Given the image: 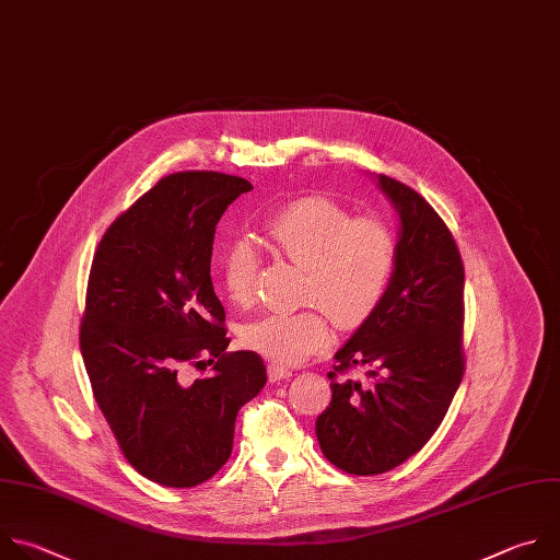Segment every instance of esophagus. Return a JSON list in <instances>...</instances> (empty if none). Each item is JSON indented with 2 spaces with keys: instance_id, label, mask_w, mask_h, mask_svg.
<instances>
[{
  "instance_id": "obj_1",
  "label": "esophagus",
  "mask_w": 560,
  "mask_h": 560,
  "mask_svg": "<svg viewBox=\"0 0 560 560\" xmlns=\"http://www.w3.org/2000/svg\"><path fill=\"white\" fill-rule=\"evenodd\" d=\"M267 373H269V382H280V380H287V377L293 375L291 369H287V366H282V364H276V362L269 364Z\"/></svg>"
}]
</instances>
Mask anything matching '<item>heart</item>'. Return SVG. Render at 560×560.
<instances>
[{"mask_svg": "<svg viewBox=\"0 0 560 560\" xmlns=\"http://www.w3.org/2000/svg\"><path fill=\"white\" fill-rule=\"evenodd\" d=\"M276 254L302 267L298 311H271L241 328L247 349L282 364H298L328 347L332 318L345 328L366 324L384 302L397 265V243L382 220L355 215L322 196L295 198L265 222ZM260 252L241 238L220 256V282L236 306L256 300Z\"/></svg>", "mask_w": 560, "mask_h": 560, "instance_id": "obj_1", "label": "heart"}]
</instances>
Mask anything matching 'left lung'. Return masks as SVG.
Masks as SVG:
<instances>
[{
	"label": "left lung",
	"instance_id": "left-lung-1",
	"mask_svg": "<svg viewBox=\"0 0 560 560\" xmlns=\"http://www.w3.org/2000/svg\"><path fill=\"white\" fill-rule=\"evenodd\" d=\"M399 211L397 265L375 315L335 353L332 397L315 421L324 457L384 475L419 453L466 373L464 260L441 215L412 187L380 176ZM364 368L366 381L348 373Z\"/></svg>",
	"mask_w": 560,
	"mask_h": 560
}]
</instances>
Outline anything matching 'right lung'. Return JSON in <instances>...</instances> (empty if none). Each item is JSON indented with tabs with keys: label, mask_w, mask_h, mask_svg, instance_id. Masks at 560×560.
Returning <instances> with one entry per match:
<instances>
[{
	"label": "right lung",
	"mask_w": 560,
	"mask_h": 560,
	"mask_svg": "<svg viewBox=\"0 0 560 560\" xmlns=\"http://www.w3.org/2000/svg\"><path fill=\"white\" fill-rule=\"evenodd\" d=\"M252 183L220 172L163 176L103 234L79 326L94 399L128 464L194 488L228 464L238 410L267 384L258 353H228L209 276L213 234ZM212 364L189 383L187 368Z\"/></svg>",
	"instance_id": "obj_1"
}]
</instances>
